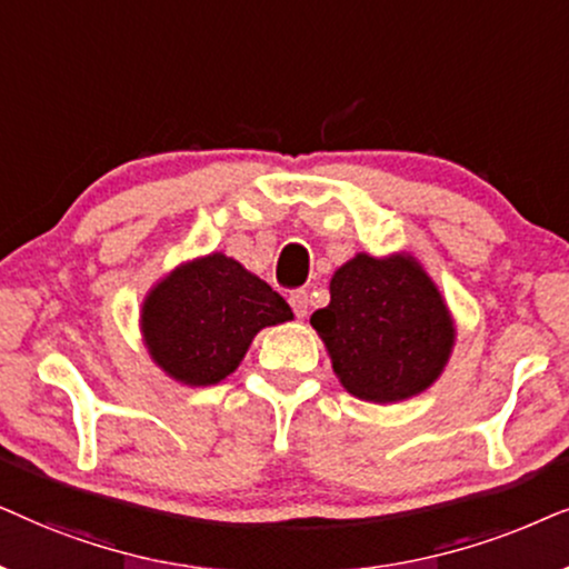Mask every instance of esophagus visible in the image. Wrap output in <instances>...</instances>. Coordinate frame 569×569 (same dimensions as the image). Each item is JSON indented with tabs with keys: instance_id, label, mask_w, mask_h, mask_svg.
Instances as JSON below:
<instances>
[{
	"instance_id": "obj_1",
	"label": "esophagus",
	"mask_w": 569,
	"mask_h": 569,
	"mask_svg": "<svg viewBox=\"0 0 569 569\" xmlns=\"http://www.w3.org/2000/svg\"><path fill=\"white\" fill-rule=\"evenodd\" d=\"M289 305L293 309V315H297L299 320H305L307 309H309V293L307 291H293L289 297Z\"/></svg>"
}]
</instances>
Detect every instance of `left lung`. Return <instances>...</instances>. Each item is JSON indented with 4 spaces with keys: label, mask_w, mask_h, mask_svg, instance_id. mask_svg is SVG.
Masks as SVG:
<instances>
[{
    "label": "left lung",
    "mask_w": 569,
    "mask_h": 569,
    "mask_svg": "<svg viewBox=\"0 0 569 569\" xmlns=\"http://www.w3.org/2000/svg\"><path fill=\"white\" fill-rule=\"evenodd\" d=\"M332 372L351 396L398 403L442 375L456 325L416 257L359 252L330 280V305L312 315Z\"/></svg>",
    "instance_id": "8db88e82"
}]
</instances>
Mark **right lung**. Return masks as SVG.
Masks as SVG:
<instances>
[{"mask_svg": "<svg viewBox=\"0 0 569 569\" xmlns=\"http://www.w3.org/2000/svg\"><path fill=\"white\" fill-rule=\"evenodd\" d=\"M293 320L291 307L244 264L221 252L179 264L142 301L150 359L189 388L226 380L262 328Z\"/></svg>", "mask_w": 569, "mask_h": 569, "instance_id": "obj_1", "label": "right lung"}]
</instances>
